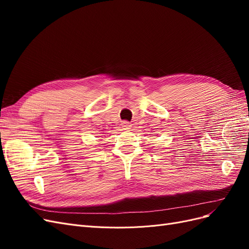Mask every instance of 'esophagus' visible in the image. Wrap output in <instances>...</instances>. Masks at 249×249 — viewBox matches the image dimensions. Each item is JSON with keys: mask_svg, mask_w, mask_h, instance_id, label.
<instances>
[{"mask_svg": "<svg viewBox=\"0 0 249 249\" xmlns=\"http://www.w3.org/2000/svg\"><path fill=\"white\" fill-rule=\"evenodd\" d=\"M122 127H123V130L130 131L132 129V124L130 123H127V122H123L122 123Z\"/></svg>", "mask_w": 249, "mask_h": 249, "instance_id": "34e87169", "label": "esophagus"}]
</instances>
